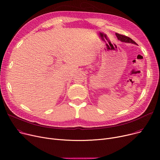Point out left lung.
<instances>
[{
	"label": "left lung",
	"mask_w": 160,
	"mask_h": 160,
	"mask_svg": "<svg viewBox=\"0 0 160 160\" xmlns=\"http://www.w3.org/2000/svg\"><path fill=\"white\" fill-rule=\"evenodd\" d=\"M116 35L118 37V40H119L122 42H129V43H132V44H137V43L135 41H134L132 39H130V37H128L127 36H125V35H121V34H119V33H116Z\"/></svg>",
	"instance_id": "left-lung-1"
}]
</instances>
